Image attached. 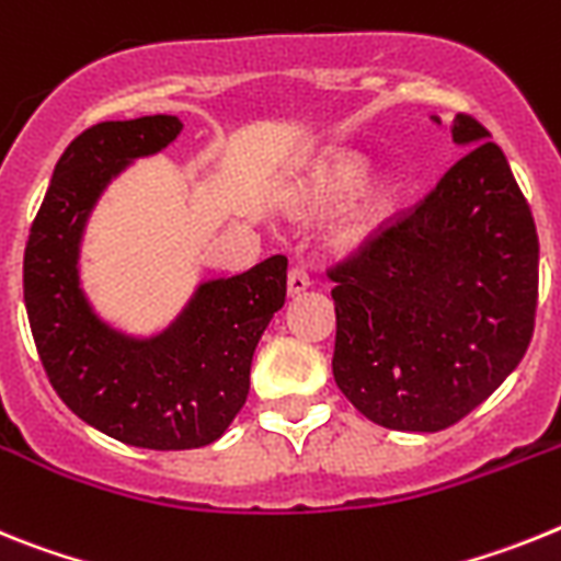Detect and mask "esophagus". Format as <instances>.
Returning a JSON list of instances; mask_svg holds the SVG:
<instances>
[{
  "mask_svg": "<svg viewBox=\"0 0 561 561\" xmlns=\"http://www.w3.org/2000/svg\"><path fill=\"white\" fill-rule=\"evenodd\" d=\"M308 287H310L308 271H305V267H301V265L290 267V274H287V294L299 296V294H305Z\"/></svg>",
  "mask_w": 561,
  "mask_h": 561,
  "instance_id": "obj_1",
  "label": "esophagus"
}]
</instances>
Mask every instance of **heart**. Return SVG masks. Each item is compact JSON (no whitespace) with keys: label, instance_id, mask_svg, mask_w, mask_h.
I'll return each instance as SVG.
<instances>
[{"label":"heart","instance_id":"b5f03b06","mask_svg":"<svg viewBox=\"0 0 561 561\" xmlns=\"http://www.w3.org/2000/svg\"><path fill=\"white\" fill-rule=\"evenodd\" d=\"M364 178H367V160L358 154L341 149L321 154L287 194V211L299 217L319 214L355 194L347 211L341 214V220L330 231V245L339 253L362 251L387 228L401 197V186L392 174H378L367 183Z\"/></svg>","mask_w":561,"mask_h":561}]
</instances>
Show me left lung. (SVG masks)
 Segmentation results:
<instances>
[{"instance_id":"1","label":"left lung","mask_w":561,"mask_h":561,"mask_svg":"<svg viewBox=\"0 0 561 561\" xmlns=\"http://www.w3.org/2000/svg\"><path fill=\"white\" fill-rule=\"evenodd\" d=\"M449 129L469 152L415 211L330 271L335 383L396 432H440L469 415L534 335L539 240L528 203L483 124L460 112Z\"/></svg>"}]
</instances>
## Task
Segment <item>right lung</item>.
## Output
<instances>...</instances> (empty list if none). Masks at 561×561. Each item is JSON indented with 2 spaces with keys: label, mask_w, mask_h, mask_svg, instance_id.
I'll use <instances>...</instances> for the list:
<instances>
[{
  "label": "right lung",
  "mask_w": 561,
  "mask_h": 561,
  "mask_svg": "<svg viewBox=\"0 0 561 561\" xmlns=\"http://www.w3.org/2000/svg\"><path fill=\"white\" fill-rule=\"evenodd\" d=\"M174 115L104 121L78 135L53 169L24 248V308L58 398L129 446H208L231 426L251 387L253 350L285 305L287 260L199 282L178 319L149 339L121 333L87 299L78 256L92 208L138 158L163 152Z\"/></svg>",
  "instance_id": "1"
}]
</instances>
